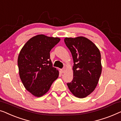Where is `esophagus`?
I'll list each match as a JSON object with an SVG mask.
<instances>
[{
  "mask_svg": "<svg viewBox=\"0 0 121 121\" xmlns=\"http://www.w3.org/2000/svg\"><path fill=\"white\" fill-rule=\"evenodd\" d=\"M60 71H61V73H64L65 71V68H63V69H61Z\"/></svg>",
  "mask_w": 121,
  "mask_h": 121,
  "instance_id": "34e87169",
  "label": "esophagus"
}]
</instances>
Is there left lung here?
Segmentation results:
<instances>
[{"label":"left lung","instance_id":"obj_1","mask_svg":"<svg viewBox=\"0 0 121 121\" xmlns=\"http://www.w3.org/2000/svg\"><path fill=\"white\" fill-rule=\"evenodd\" d=\"M64 42L72 55L73 80L67 85L75 97L83 98L93 92L102 70L98 48L87 38H65Z\"/></svg>","mask_w":121,"mask_h":121}]
</instances>
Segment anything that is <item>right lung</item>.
Masks as SVG:
<instances>
[{
	"mask_svg": "<svg viewBox=\"0 0 121 121\" xmlns=\"http://www.w3.org/2000/svg\"><path fill=\"white\" fill-rule=\"evenodd\" d=\"M60 38L38 35L25 43L18 57L19 75L26 90L40 97L50 90L59 71L53 67L50 52Z\"/></svg>",
	"mask_w": 121,
	"mask_h": 121,
	"instance_id": "add662e5",
	"label": "right lung"
}]
</instances>
